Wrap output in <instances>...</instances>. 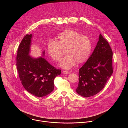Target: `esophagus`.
<instances>
[{"label":"esophagus","instance_id":"esophagus-1","mask_svg":"<svg viewBox=\"0 0 128 128\" xmlns=\"http://www.w3.org/2000/svg\"><path fill=\"white\" fill-rule=\"evenodd\" d=\"M69 73V72L67 70H63V74H68Z\"/></svg>","mask_w":128,"mask_h":128}]
</instances>
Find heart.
I'll return each instance as SVG.
<instances>
[{
	"label": "heart",
	"instance_id": "obj_1",
	"mask_svg": "<svg viewBox=\"0 0 128 128\" xmlns=\"http://www.w3.org/2000/svg\"><path fill=\"white\" fill-rule=\"evenodd\" d=\"M47 52L51 59L59 62L65 53L67 55L62 60L60 66L69 69L76 62L82 64L90 57L92 43L88 36L72 29H67L60 33L56 40H50L47 44Z\"/></svg>",
	"mask_w": 128,
	"mask_h": 128
}]
</instances>
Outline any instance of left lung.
<instances>
[{
    "instance_id": "8db88e82",
    "label": "left lung",
    "mask_w": 128,
    "mask_h": 128,
    "mask_svg": "<svg viewBox=\"0 0 128 128\" xmlns=\"http://www.w3.org/2000/svg\"><path fill=\"white\" fill-rule=\"evenodd\" d=\"M112 50L100 34L99 41L85 64L79 69L76 91L84 97L95 95L104 88L113 73Z\"/></svg>"
}]
</instances>
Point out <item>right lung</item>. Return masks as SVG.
Here are the masks:
<instances>
[{
	"label": "right lung",
	"instance_id": "1",
	"mask_svg": "<svg viewBox=\"0 0 128 128\" xmlns=\"http://www.w3.org/2000/svg\"><path fill=\"white\" fill-rule=\"evenodd\" d=\"M31 38V34L26 35L18 48L16 68L25 90L35 96L44 97L54 90V78L61 74V70L42 57L35 59L29 55Z\"/></svg>",
	"mask_w": 128,
	"mask_h": 128
}]
</instances>
